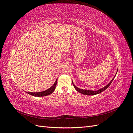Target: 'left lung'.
<instances>
[{
    "mask_svg": "<svg viewBox=\"0 0 133 133\" xmlns=\"http://www.w3.org/2000/svg\"><path fill=\"white\" fill-rule=\"evenodd\" d=\"M116 73H117V72H116ZM115 74V75H116ZM115 78V76L113 78V79H112L110 82L109 83L108 85H107L105 87H104V88H102V89H100L98 90H96V91H92V90H85V89H80V88H78V87H76L74 84H73V82H72V83H73V85L74 86V87L75 88V89L76 90V91H78L79 92H80V93L81 94H84V95H96V94H99L100 93V92H102V91H104L105 90H106L107 88L110 86V85L111 84V83H112V80H114Z\"/></svg>",
    "mask_w": 133,
    "mask_h": 133,
    "instance_id": "obj_1",
    "label": "left lung"
}]
</instances>
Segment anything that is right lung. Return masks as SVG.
<instances>
[{"mask_svg":"<svg viewBox=\"0 0 133 133\" xmlns=\"http://www.w3.org/2000/svg\"><path fill=\"white\" fill-rule=\"evenodd\" d=\"M57 79L55 80V82L54 83V84L53 85V86L51 87L49 89H48L47 90L43 91H41V92H28V91H25L26 92H27L28 94H29L31 95H33L34 96H46L48 95L51 94L52 92H53L55 89V87L57 86Z\"/></svg>","mask_w":133,"mask_h":133,"instance_id":"right-lung-1","label":"right lung"}]
</instances>
